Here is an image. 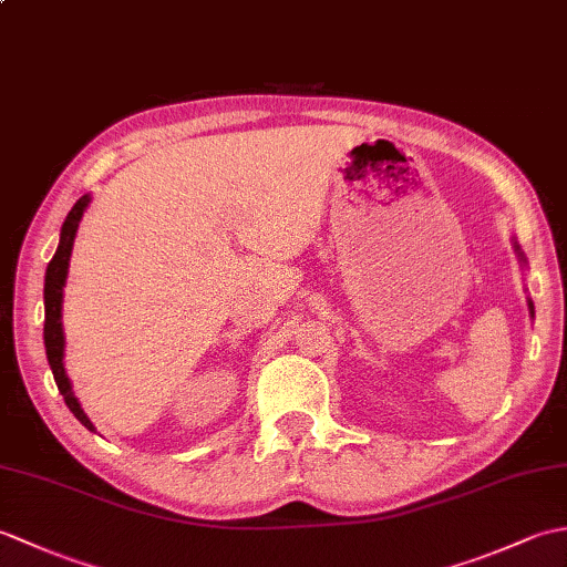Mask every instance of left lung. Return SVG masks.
Masks as SVG:
<instances>
[{"mask_svg": "<svg viewBox=\"0 0 567 567\" xmlns=\"http://www.w3.org/2000/svg\"><path fill=\"white\" fill-rule=\"evenodd\" d=\"M514 250H516V252H519V258L524 260V252H522V248L514 244ZM528 315H532V317H534V302H532V299H528Z\"/></svg>", "mask_w": 567, "mask_h": 567, "instance_id": "8db88e82", "label": "left lung"}]
</instances>
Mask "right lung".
Returning a JSON list of instances; mask_svg holds the SVG:
<instances>
[{"instance_id": "add662e5", "label": "right lung", "mask_w": 567, "mask_h": 567, "mask_svg": "<svg viewBox=\"0 0 567 567\" xmlns=\"http://www.w3.org/2000/svg\"><path fill=\"white\" fill-rule=\"evenodd\" d=\"M90 204V195H84L75 202V207L70 209L68 219L63 221V228H60V244L53 260L48 262L45 270V287H43V305H45V323H43V341H45V355H48V365L53 370V378L60 394L68 404V409L82 426H87L94 431L92 421L87 414L82 412V406L78 402L75 392H72V384L65 375V365H63V355H65V336H63V287H65V277H68V265H70V252L72 244H75V234L84 209Z\"/></svg>"}]
</instances>
